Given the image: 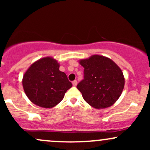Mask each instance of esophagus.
<instances>
[{
	"instance_id": "1",
	"label": "esophagus",
	"mask_w": 150,
	"mask_h": 150,
	"mask_svg": "<svg viewBox=\"0 0 150 150\" xmlns=\"http://www.w3.org/2000/svg\"><path fill=\"white\" fill-rule=\"evenodd\" d=\"M73 85L74 87H75V86H77V80H74L73 81Z\"/></svg>"
}]
</instances>
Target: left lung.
Here are the masks:
<instances>
[{
	"mask_svg": "<svg viewBox=\"0 0 150 150\" xmlns=\"http://www.w3.org/2000/svg\"><path fill=\"white\" fill-rule=\"evenodd\" d=\"M79 63L85 70L84 80L77 88L86 102L97 109L115 104L125 85L123 73L118 65L111 58L100 55L81 59Z\"/></svg>",
	"mask_w": 150,
	"mask_h": 150,
	"instance_id": "obj_1",
	"label": "left lung"
}]
</instances>
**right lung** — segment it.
I'll return each mask as SVG.
<instances>
[{"instance_id": "right-lung-1", "label": "right lung", "mask_w": 150, "mask_h": 150, "mask_svg": "<svg viewBox=\"0 0 150 150\" xmlns=\"http://www.w3.org/2000/svg\"><path fill=\"white\" fill-rule=\"evenodd\" d=\"M59 67L56 59L47 56L34 62L24 74V91L33 104L51 108L63 100L73 85L66 74L59 70Z\"/></svg>"}]
</instances>
